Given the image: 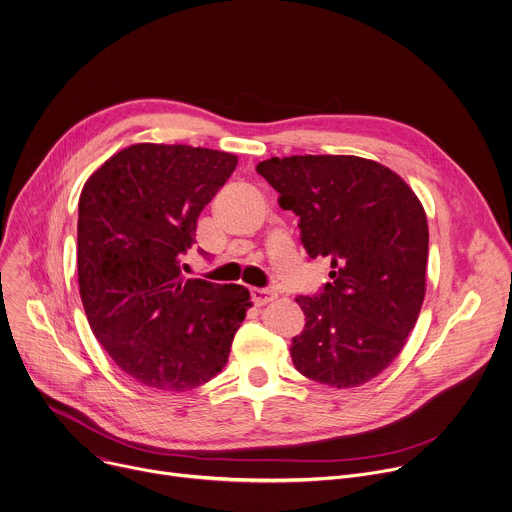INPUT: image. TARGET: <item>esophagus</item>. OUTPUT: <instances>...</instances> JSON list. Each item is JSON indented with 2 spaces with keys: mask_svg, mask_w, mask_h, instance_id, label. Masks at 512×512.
Instances as JSON below:
<instances>
[{
  "mask_svg": "<svg viewBox=\"0 0 512 512\" xmlns=\"http://www.w3.org/2000/svg\"><path fill=\"white\" fill-rule=\"evenodd\" d=\"M251 297H253V301H255V305H267V303H271L277 295L271 291V289H259V287H253L251 289Z\"/></svg>",
  "mask_w": 512,
  "mask_h": 512,
  "instance_id": "obj_1",
  "label": "esophagus"
}]
</instances>
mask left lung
Masks as SVG:
<instances>
[{"instance_id":"8db88e82","label":"left lung","mask_w":512,"mask_h":512,"mask_svg":"<svg viewBox=\"0 0 512 512\" xmlns=\"http://www.w3.org/2000/svg\"><path fill=\"white\" fill-rule=\"evenodd\" d=\"M257 173L299 217L307 255L333 269L319 293L297 297L305 327L293 337V366L333 388L366 384L398 358L424 301L422 203L394 170L360 156H273Z\"/></svg>"}]
</instances>
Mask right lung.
I'll use <instances>...</instances> for the list:
<instances>
[{
    "label": "right lung",
    "instance_id": "right-lung-1",
    "mask_svg": "<svg viewBox=\"0 0 512 512\" xmlns=\"http://www.w3.org/2000/svg\"><path fill=\"white\" fill-rule=\"evenodd\" d=\"M237 156L187 144H132L86 181L78 205V283L88 323L138 384L187 392L227 364L251 307L243 285L183 279L197 219Z\"/></svg>",
    "mask_w": 512,
    "mask_h": 512
}]
</instances>
